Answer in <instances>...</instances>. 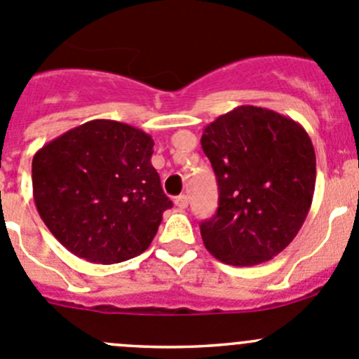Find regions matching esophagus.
<instances>
[{
    "label": "esophagus",
    "instance_id": "34e87169",
    "mask_svg": "<svg viewBox=\"0 0 359 359\" xmlns=\"http://www.w3.org/2000/svg\"><path fill=\"white\" fill-rule=\"evenodd\" d=\"M187 203H189V198H187V194H180V196L175 198V205L179 206V208H187Z\"/></svg>",
    "mask_w": 359,
    "mask_h": 359
}]
</instances>
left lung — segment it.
I'll use <instances>...</instances> for the list:
<instances>
[{"instance_id": "left-lung-1", "label": "left lung", "mask_w": 359, "mask_h": 359, "mask_svg": "<svg viewBox=\"0 0 359 359\" xmlns=\"http://www.w3.org/2000/svg\"><path fill=\"white\" fill-rule=\"evenodd\" d=\"M201 147L219 184V208L200 224L206 250L231 266L283 252L306 220L316 184L306 130L280 112L240 106L203 130Z\"/></svg>"}]
</instances>
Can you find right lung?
<instances>
[{
  "mask_svg": "<svg viewBox=\"0 0 359 359\" xmlns=\"http://www.w3.org/2000/svg\"><path fill=\"white\" fill-rule=\"evenodd\" d=\"M154 140L112 119H93L45 144L32 158V194L50 233L95 264L149 248L172 201L151 165Z\"/></svg>",
  "mask_w": 359,
  "mask_h": 359,
  "instance_id": "obj_1",
  "label": "right lung"
}]
</instances>
